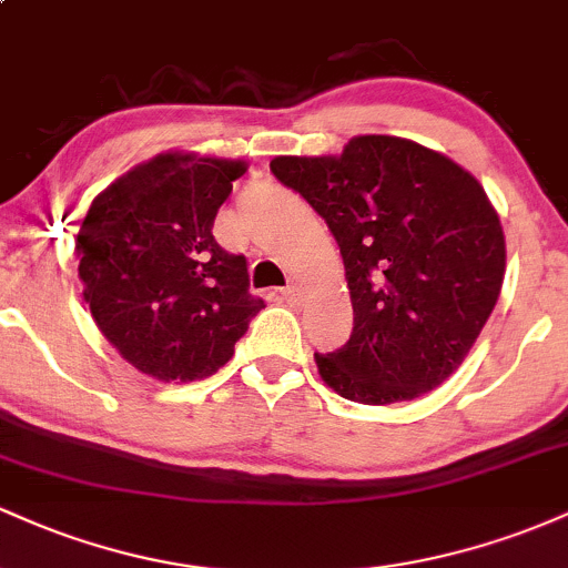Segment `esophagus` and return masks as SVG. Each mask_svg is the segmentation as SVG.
I'll return each instance as SVG.
<instances>
[{
    "mask_svg": "<svg viewBox=\"0 0 568 568\" xmlns=\"http://www.w3.org/2000/svg\"><path fill=\"white\" fill-rule=\"evenodd\" d=\"M280 296L285 298V302H291V304H298L304 298V288L302 285H285L283 291H280Z\"/></svg>",
    "mask_w": 568,
    "mask_h": 568,
    "instance_id": "34e87169",
    "label": "esophagus"
}]
</instances>
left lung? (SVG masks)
<instances>
[{
    "instance_id": "left-lung-1",
    "label": "left lung",
    "mask_w": 568,
    "mask_h": 568,
    "mask_svg": "<svg viewBox=\"0 0 568 568\" xmlns=\"http://www.w3.org/2000/svg\"><path fill=\"white\" fill-rule=\"evenodd\" d=\"M270 168L321 213L344 258L355 325L342 349L315 352L321 379L366 406L446 382L505 280V232L480 181L397 135H355L338 154H283Z\"/></svg>"
}]
</instances>
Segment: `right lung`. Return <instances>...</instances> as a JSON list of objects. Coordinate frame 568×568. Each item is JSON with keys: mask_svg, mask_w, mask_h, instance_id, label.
<instances>
[{"mask_svg": "<svg viewBox=\"0 0 568 568\" xmlns=\"http://www.w3.org/2000/svg\"><path fill=\"white\" fill-rule=\"evenodd\" d=\"M245 160L162 152L130 168L90 205L74 240L82 298L106 342L141 374H216L262 310L247 262L213 237Z\"/></svg>", "mask_w": 568, "mask_h": 568, "instance_id": "right-lung-1", "label": "right lung"}]
</instances>
